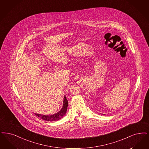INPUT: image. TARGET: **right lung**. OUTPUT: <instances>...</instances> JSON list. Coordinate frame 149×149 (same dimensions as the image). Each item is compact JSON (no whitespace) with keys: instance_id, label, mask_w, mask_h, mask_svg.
I'll return each mask as SVG.
<instances>
[{"instance_id":"obj_1","label":"right lung","mask_w":149,"mask_h":149,"mask_svg":"<svg viewBox=\"0 0 149 149\" xmlns=\"http://www.w3.org/2000/svg\"><path fill=\"white\" fill-rule=\"evenodd\" d=\"M68 106V100L65 96L64 98L63 107L58 113H57L55 114H53V115H44L36 114V113H35V114L36 115V116H38V117L41 118L44 120L50 121H57V120H60L65 114Z\"/></svg>"}]
</instances>
